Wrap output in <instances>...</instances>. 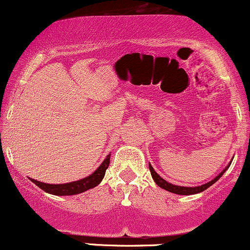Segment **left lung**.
Returning a JSON list of instances; mask_svg holds the SVG:
<instances>
[{
  "label": "left lung",
  "instance_id": "8db88e82",
  "mask_svg": "<svg viewBox=\"0 0 250 250\" xmlns=\"http://www.w3.org/2000/svg\"><path fill=\"white\" fill-rule=\"evenodd\" d=\"M231 161H233V160H231ZM230 163H231V162H229L228 166H227V167H226L225 169H223V170L221 171V173H220L219 175H217V176H215L213 180L209 181V182L205 183V185H202V186H197V187H182V186H175V185H173V183L167 182V181L163 180L162 177L160 176V175L157 174L156 171L154 170V168L151 167L150 163H149V170H150L151 177H153V179H154L155 183H156V185L159 186L160 188L165 189V190H168V191H170V193H174V194H179V195H193V194L201 193V191L206 190V189L210 187L211 185H214V183L216 182V181L219 180L220 177L222 176L223 174H225V171L227 170V169L229 168V166H230Z\"/></svg>",
  "mask_w": 250,
  "mask_h": 250
}]
</instances>
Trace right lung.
Instances as JSON below:
<instances>
[{
	"instance_id": "1",
	"label": "right lung",
	"mask_w": 250,
	"mask_h": 250,
	"mask_svg": "<svg viewBox=\"0 0 250 250\" xmlns=\"http://www.w3.org/2000/svg\"><path fill=\"white\" fill-rule=\"evenodd\" d=\"M109 162H110V154L107 155L101 165L99 166V168L94 171L93 174H90L89 176L84 177V179L73 181L69 183H62V185H49V183L40 182L34 179H30L33 183H35L37 187H40L42 190H44L45 193H49L53 195H57V196H69V195H76L81 194L83 191H87L89 189L96 187L100 185V182L104 177L105 170H107Z\"/></svg>"
}]
</instances>
